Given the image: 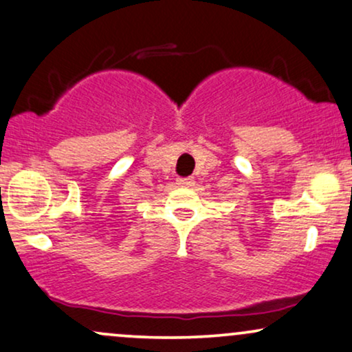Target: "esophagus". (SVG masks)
<instances>
[{"label":"esophagus","mask_w":352,"mask_h":352,"mask_svg":"<svg viewBox=\"0 0 352 352\" xmlns=\"http://www.w3.org/2000/svg\"><path fill=\"white\" fill-rule=\"evenodd\" d=\"M177 184H179L180 187H192L193 179H190V177H185V179H177Z\"/></svg>","instance_id":"esophagus-1"}]
</instances>
